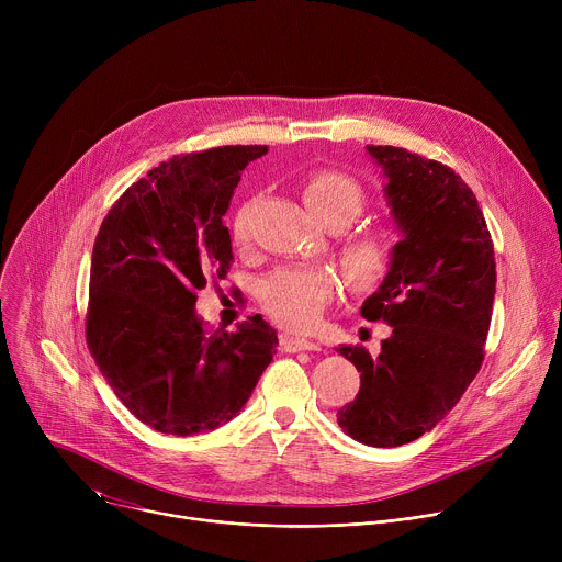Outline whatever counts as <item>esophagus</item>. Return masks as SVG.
Returning <instances> with one entry per match:
<instances>
[{
	"label": "esophagus",
	"instance_id": "34e87169",
	"mask_svg": "<svg viewBox=\"0 0 562 562\" xmlns=\"http://www.w3.org/2000/svg\"><path fill=\"white\" fill-rule=\"evenodd\" d=\"M280 349L284 353H297V351H319V345L313 342V340H306V338H295V336H289V334H282L280 336Z\"/></svg>",
	"mask_w": 562,
	"mask_h": 562
}]
</instances>
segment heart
<instances>
[{
    "label": "heart",
    "instance_id": "heart-1",
    "mask_svg": "<svg viewBox=\"0 0 562 562\" xmlns=\"http://www.w3.org/2000/svg\"><path fill=\"white\" fill-rule=\"evenodd\" d=\"M304 204L311 215L329 228L347 226L367 202L364 189L345 173L317 171L304 184ZM237 239L247 237V211L233 222ZM342 269L351 284L371 286L389 265V243L380 233L351 235L340 251ZM336 293V278L325 267H282L260 286L267 313L286 329H308L323 315Z\"/></svg>",
    "mask_w": 562,
    "mask_h": 562
}]
</instances>
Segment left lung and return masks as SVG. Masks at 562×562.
I'll return each instance as SVG.
<instances>
[{
  "mask_svg": "<svg viewBox=\"0 0 562 562\" xmlns=\"http://www.w3.org/2000/svg\"><path fill=\"white\" fill-rule=\"evenodd\" d=\"M384 178L400 239L360 313L391 327L373 358L340 347L360 371L338 425L369 447H400L456 407L483 362L496 295L492 235L473 191L449 167L395 146H367Z\"/></svg>",
  "mask_w": 562,
  "mask_h": 562,
  "instance_id": "1",
  "label": "left lung"
}]
</instances>
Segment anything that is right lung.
Returning <instances> with one entry per match:
<instances>
[{
  "label": "right lung",
  "mask_w": 562,
  "mask_h": 562,
  "mask_svg": "<svg viewBox=\"0 0 562 562\" xmlns=\"http://www.w3.org/2000/svg\"><path fill=\"white\" fill-rule=\"evenodd\" d=\"M267 146L171 157L104 217L91 262L87 342L122 405L159 434L195 436L245 409L273 360L278 331L260 315L206 336L195 291L233 260L224 226L243 171Z\"/></svg>",
  "instance_id": "1"
}]
</instances>
